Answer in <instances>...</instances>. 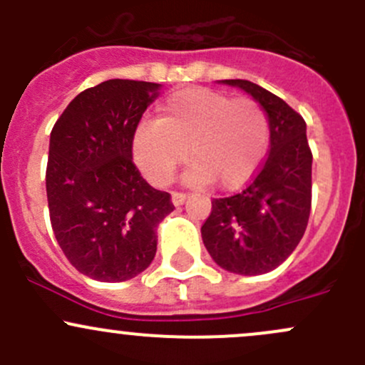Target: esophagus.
Wrapping results in <instances>:
<instances>
[{
	"mask_svg": "<svg viewBox=\"0 0 365 365\" xmlns=\"http://www.w3.org/2000/svg\"><path fill=\"white\" fill-rule=\"evenodd\" d=\"M171 200H173V205L180 206V205H183V201L187 200V194L185 192H173Z\"/></svg>",
	"mask_w": 365,
	"mask_h": 365,
	"instance_id": "esophagus-1",
	"label": "esophagus"
}]
</instances>
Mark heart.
Returning <instances> with one entry per match:
<instances>
[{"label":"heart","mask_w":365,"mask_h":365,"mask_svg":"<svg viewBox=\"0 0 365 365\" xmlns=\"http://www.w3.org/2000/svg\"><path fill=\"white\" fill-rule=\"evenodd\" d=\"M268 146V118L252 98H233L210 88L176 91L162 106L160 120L138 125L132 153L143 175L165 185L187 160L194 187L215 182L233 190L252 178Z\"/></svg>","instance_id":"obj_1"}]
</instances>
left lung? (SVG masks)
<instances>
[{
  "instance_id": "8db88e82",
  "label": "left lung",
  "mask_w": 365,
  "mask_h": 365,
  "mask_svg": "<svg viewBox=\"0 0 365 365\" xmlns=\"http://www.w3.org/2000/svg\"><path fill=\"white\" fill-rule=\"evenodd\" d=\"M261 104L270 123V150L256 176L227 197H215L201 226L210 256L224 270L259 275L295 251L309 222L312 153L305 121L282 98L245 79H226Z\"/></svg>"
}]
</instances>
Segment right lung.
I'll return each instance as SVG.
<instances>
[{"label":"right lung","mask_w":365,"mask_h":365,"mask_svg":"<svg viewBox=\"0 0 365 365\" xmlns=\"http://www.w3.org/2000/svg\"><path fill=\"white\" fill-rule=\"evenodd\" d=\"M160 84L109 79L81 91L54 123L46 189L51 226L67 259L101 282L150 267L157 226L175 205L132 160V138Z\"/></svg>","instance_id":"right-lung-1"}]
</instances>
